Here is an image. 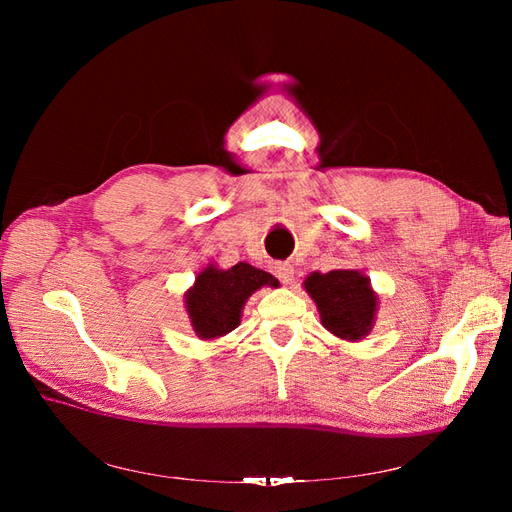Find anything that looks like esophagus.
I'll return each instance as SVG.
<instances>
[{"instance_id":"1","label":"esophagus","mask_w":512,"mask_h":512,"mask_svg":"<svg viewBox=\"0 0 512 512\" xmlns=\"http://www.w3.org/2000/svg\"><path fill=\"white\" fill-rule=\"evenodd\" d=\"M273 273L277 275V280L288 284L292 280V273H294V267L290 265V262H275L273 265Z\"/></svg>"}]
</instances>
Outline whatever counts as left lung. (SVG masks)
<instances>
[{
  "mask_svg": "<svg viewBox=\"0 0 512 512\" xmlns=\"http://www.w3.org/2000/svg\"><path fill=\"white\" fill-rule=\"evenodd\" d=\"M305 290L318 305L324 329L352 342L369 333L378 297L363 273L348 269L312 273L305 280Z\"/></svg>",
  "mask_w": 512,
  "mask_h": 512,
  "instance_id": "obj_1",
  "label": "left lung"
}]
</instances>
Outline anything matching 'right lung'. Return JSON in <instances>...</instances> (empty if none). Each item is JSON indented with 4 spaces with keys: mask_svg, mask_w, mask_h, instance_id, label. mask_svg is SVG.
Here are the masks:
<instances>
[{
    "mask_svg": "<svg viewBox=\"0 0 512 512\" xmlns=\"http://www.w3.org/2000/svg\"><path fill=\"white\" fill-rule=\"evenodd\" d=\"M280 282L267 271L247 262H239L228 271L213 265L196 277L194 288L185 294V305L198 337L211 339L237 329L241 309L247 297L260 286H277Z\"/></svg>",
    "mask_w": 512,
    "mask_h": 512,
    "instance_id": "obj_1",
    "label": "right lung"
}]
</instances>
